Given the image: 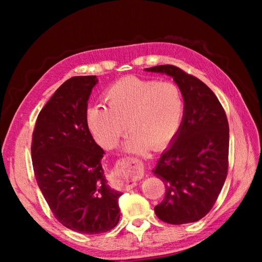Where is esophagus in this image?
I'll return each mask as SVG.
<instances>
[{
  "label": "esophagus",
  "instance_id": "esophagus-1",
  "mask_svg": "<svg viewBox=\"0 0 262 262\" xmlns=\"http://www.w3.org/2000/svg\"><path fill=\"white\" fill-rule=\"evenodd\" d=\"M124 163H129V162H134L133 158H125L123 161ZM134 186H137V179L130 176L129 172H123L120 171L118 173V176L116 178V187L118 189L121 190H128L132 189Z\"/></svg>",
  "mask_w": 262,
  "mask_h": 262
}]
</instances>
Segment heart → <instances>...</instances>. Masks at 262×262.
<instances>
[{
    "label": "heart",
    "mask_w": 262,
    "mask_h": 262,
    "mask_svg": "<svg viewBox=\"0 0 262 262\" xmlns=\"http://www.w3.org/2000/svg\"><path fill=\"white\" fill-rule=\"evenodd\" d=\"M106 106L87 109V126L104 148L118 145L125 131L132 130L124 144L128 152L144 153L162 147L175 136L184 115V98L171 82L129 76L112 85L104 94Z\"/></svg>",
    "instance_id": "b5f03b06"
}]
</instances>
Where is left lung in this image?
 <instances>
[{
	"mask_svg": "<svg viewBox=\"0 0 262 262\" xmlns=\"http://www.w3.org/2000/svg\"><path fill=\"white\" fill-rule=\"evenodd\" d=\"M145 71L171 76L184 97L181 124L153 169L166 188L154 211L168 224L192 223L213 208L227 176L226 114L215 94L181 69L165 64Z\"/></svg>",
	"mask_w": 262,
	"mask_h": 262,
	"instance_id": "left-lung-1",
	"label": "left lung"
}]
</instances>
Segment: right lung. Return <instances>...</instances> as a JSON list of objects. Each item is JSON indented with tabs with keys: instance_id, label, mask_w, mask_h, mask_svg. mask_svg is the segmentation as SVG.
<instances>
[{
	"instance_id": "right-lung-1",
	"label": "right lung",
	"mask_w": 262,
	"mask_h": 262,
	"mask_svg": "<svg viewBox=\"0 0 262 262\" xmlns=\"http://www.w3.org/2000/svg\"><path fill=\"white\" fill-rule=\"evenodd\" d=\"M95 75L73 76L39 113L31 160L39 189L62 225L82 234L113 229L120 219L121 192L107 184L102 149L87 126V101Z\"/></svg>"
}]
</instances>
